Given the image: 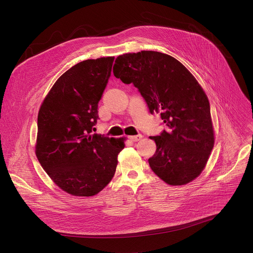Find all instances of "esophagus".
Masks as SVG:
<instances>
[{"instance_id":"obj_1","label":"esophagus","mask_w":253,"mask_h":253,"mask_svg":"<svg viewBox=\"0 0 253 253\" xmlns=\"http://www.w3.org/2000/svg\"><path fill=\"white\" fill-rule=\"evenodd\" d=\"M128 139L133 142H138L142 139V135H136V136H129Z\"/></svg>"}]
</instances>
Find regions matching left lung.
I'll return each instance as SVG.
<instances>
[{
  "label": "left lung",
  "instance_id": "8db88e82",
  "mask_svg": "<svg viewBox=\"0 0 253 253\" xmlns=\"http://www.w3.org/2000/svg\"><path fill=\"white\" fill-rule=\"evenodd\" d=\"M113 74L133 83L166 125L160 136L150 137L156 144L151 170L170 185L196 179L213 149L214 130L208 98L194 75L175 57L147 50L119 55Z\"/></svg>",
  "mask_w": 253,
  "mask_h": 253
}]
</instances>
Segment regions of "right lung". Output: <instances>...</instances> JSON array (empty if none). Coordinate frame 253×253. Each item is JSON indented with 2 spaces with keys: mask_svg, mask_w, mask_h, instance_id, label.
Wrapping results in <instances>:
<instances>
[{
  "mask_svg": "<svg viewBox=\"0 0 253 253\" xmlns=\"http://www.w3.org/2000/svg\"><path fill=\"white\" fill-rule=\"evenodd\" d=\"M113 61L86 59L70 68L40 107L36 155L52 181L72 196L99 194L113 178L125 148V138L92 133Z\"/></svg>",
  "mask_w": 253,
  "mask_h": 253,
  "instance_id": "obj_1",
  "label": "right lung"
}]
</instances>
